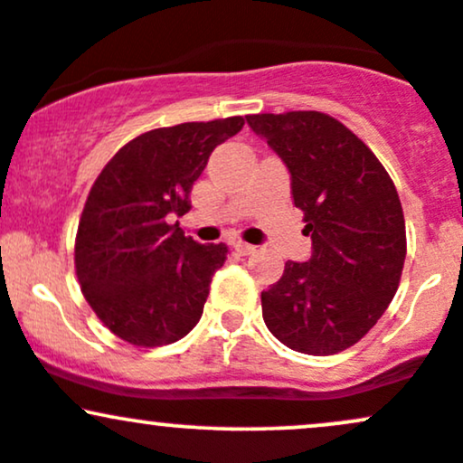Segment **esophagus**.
<instances>
[{
	"label": "esophagus",
	"instance_id": "esophagus-1",
	"mask_svg": "<svg viewBox=\"0 0 463 463\" xmlns=\"http://www.w3.org/2000/svg\"><path fill=\"white\" fill-rule=\"evenodd\" d=\"M232 248H235V252L239 254V257H250V254H254V250H257L246 241H235V243H232Z\"/></svg>",
	"mask_w": 463,
	"mask_h": 463
}]
</instances>
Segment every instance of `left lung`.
<instances>
[{"instance_id":"8db88e82","label":"left lung","mask_w":463,"mask_h":463,"mask_svg":"<svg viewBox=\"0 0 463 463\" xmlns=\"http://www.w3.org/2000/svg\"><path fill=\"white\" fill-rule=\"evenodd\" d=\"M246 121L289 169L313 246L309 261H287L261 291L265 326L298 353H342L374 326L401 283L407 237L394 183L331 115L291 110Z\"/></svg>"}]
</instances>
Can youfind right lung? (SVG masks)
I'll return each mask as SVG.
<instances>
[{
    "mask_svg": "<svg viewBox=\"0 0 463 463\" xmlns=\"http://www.w3.org/2000/svg\"><path fill=\"white\" fill-rule=\"evenodd\" d=\"M243 117L143 132L106 163L89 191L76 235V274L95 316L124 342L165 346L200 322L224 243L184 237L174 215L211 152L243 128Z\"/></svg>",
    "mask_w": 463,
    "mask_h": 463,
    "instance_id": "add662e5",
    "label": "right lung"
}]
</instances>
